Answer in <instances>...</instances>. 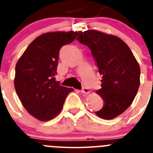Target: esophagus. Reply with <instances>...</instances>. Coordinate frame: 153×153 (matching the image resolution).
<instances>
[{
	"label": "esophagus",
	"instance_id": "obj_1",
	"mask_svg": "<svg viewBox=\"0 0 153 153\" xmlns=\"http://www.w3.org/2000/svg\"><path fill=\"white\" fill-rule=\"evenodd\" d=\"M82 93H84V94H85V95H88V94H89L90 93V90L88 89V88H87L84 87V88H82Z\"/></svg>",
	"mask_w": 153,
	"mask_h": 153
}]
</instances>
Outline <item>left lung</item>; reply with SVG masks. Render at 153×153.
Listing matches in <instances>:
<instances>
[{
    "instance_id": "obj_1",
    "label": "left lung",
    "mask_w": 153,
    "mask_h": 153,
    "mask_svg": "<svg viewBox=\"0 0 153 153\" xmlns=\"http://www.w3.org/2000/svg\"><path fill=\"white\" fill-rule=\"evenodd\" d=\"M77 41L89 48L99 72L102 88L96 91L103 106L95 111L103 119H112L124 112L137 94L140 67L128 46L118 37L95 30L78 32Z\"/></svg>"
}]
</instances>
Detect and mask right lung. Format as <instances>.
<instances>
[{
  "label": "right lung",
  "instance_id": "1",
  "mask_svg": "<svg viewBox=\"0 0 153 153\" xmlns=\"http://www.w3.org/2000/svg\"><path fill=\"white\" fill-rule=\"evenodd\" d=\"M76 31H54L33 41L18 59L14 88L28 113L40 121H48L59 114L71 88L55 81L60 48L75 39Z\"/></svg>",
  "mask_w": 153,
  "mask_h": 153
}]
</instances>
